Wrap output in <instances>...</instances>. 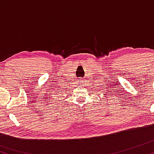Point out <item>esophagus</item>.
<instances>
[{"label":"esophagus","mask_w":154,"mask_h":154,"mask_svg":"<svg viewBox=\"0 0 154 154\" xmlns=\"http://www.w3.org/2000/svg\"><path fill=\"white\" fill-rule=\"evenodd\" d=\"M82 82H82V79H81V78H79V79H78V83H79V85L82 84Z\"/></svg>","instance_id":"1"}]
</instances>
